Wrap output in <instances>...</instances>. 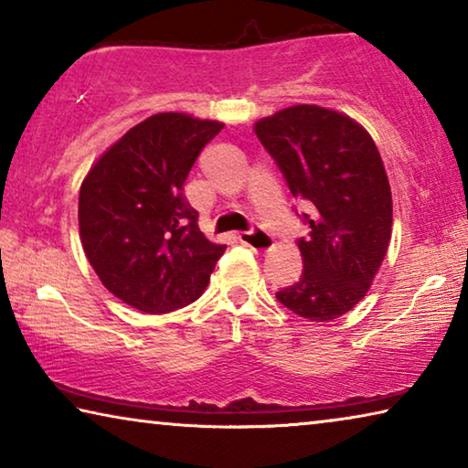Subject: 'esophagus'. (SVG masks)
<instances>
[{
    "mask_svg": "<svg viewBox=\"0 0 468 468\" xmlns=\"http://www.w3.org/2000/svg\"><path fill=\"white\" fill-rule=\"evenodd\" d=\"M239 241L243 245H248V248L256 250V251H271L272 250V237L266 235L262 229H251V231H245L239 233Z\"/></svg>",
    "mask_w": 468,
    "mask_h": 468,
    "instance_id": "obj_1",
    "label": "esophagus"
}]
</instances>
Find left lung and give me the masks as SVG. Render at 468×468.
<instances>
[{"instance_id": "8db88e82", "label": "left lung", "mask_w": 468, "mask_h": 468, "mask_svg": "<svg viewBox=\"0 0 468 468\" xmlns=\"http://www.w3.org/2000/svg\"><path fill=\"white\" fill-rule=\"evenodd\" d=\"M310 235L297 248L303 274L276 299L310 322H332L366 297L392 235V192L374 138L351 117L292 105L253 125Z\"/></svg>"}]
</instances>
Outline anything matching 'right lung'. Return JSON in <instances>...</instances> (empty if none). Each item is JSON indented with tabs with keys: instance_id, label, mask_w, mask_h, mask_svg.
Masks as SVG:
<instances>
[{
	"instance_id": "obj_1",
	"label": "right lung",
	"mask_w": 468,
	"mask_h": 468,
	"mask_svg": "<svg viewBox=\"0 0 468 468\" xmlns=\"http://www.w3.org/2000/svg\"><path fill=\"white\" fill-rule=\"evenodd\" d=\"M225 123L156 113L109 146L84 177L78 223L94 272L123 303L169 314L202 295L227 245L197 227L189 169Z\"/></svg>"
}]
</instances>
